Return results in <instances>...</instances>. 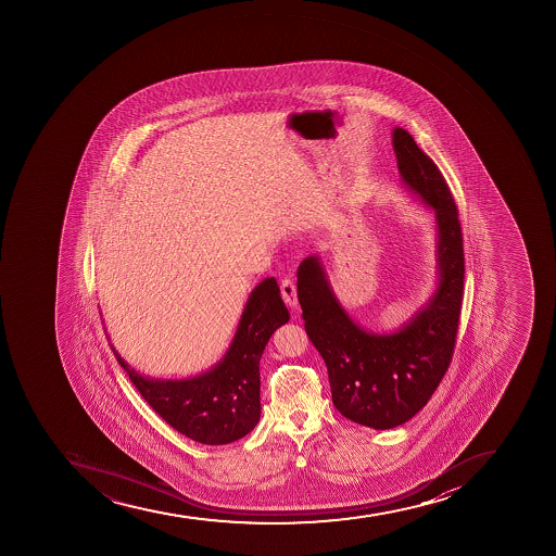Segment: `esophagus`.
Masks as SVG:
<instances>
[{
	"mask_svg": "<svg viewBox=\"0 0 556 556\" xmlns=\"http://www.w3.org/2000/svg\"><path fill=\"white\" fill-rule=\"evenodd\" d=\"M280 295L285 299L286 304L295 309L296 304H299V300H296V286L290 277H285V279L280 280Z\"/></svg>",
	"mask_w": 556,
	"mask_h": 556,
	"instance_id": "obj_1",
	"label": "esophagus"
}]
</instances>
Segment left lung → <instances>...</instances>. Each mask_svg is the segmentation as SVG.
<instances>
[{"instance_id":"obj_1","label":"left lung","mask_w":556,"mask_h":556,"mask_svg":"<svg viewBox=\"0 0 556 556\" xmlns=\"http://www.w3.org/2000/svg\"><path fill=\"white\" fill-rule=\"evenodd\" d=\"M393 148L405 187L435 212L438 288L396 332L375 334L346 315L318 256L300 263L305 332L329 371L332 403L350 421L389 430L418 414L452 363L464 291L463 229L438 165L403 128Z\"/></svg>"}]
</instances>
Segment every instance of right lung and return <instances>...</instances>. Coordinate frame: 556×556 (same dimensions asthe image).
I'll list each match as a JSON object with an SVG mask.
<instances>
[{
	"instance_id": "obj_1",
	"label": "right lung",
	"mask_w": 556,
	"mask_h": 556,
	"mask_svg": "<svg viewBox=\"0 0 556 556\" xmlns=\"http://www.w3.org/2000/svg\"><path fill=\"white\" fill-rule=\"evenodd\" d=\"M290 313L274 277L261 280L247 300L237 334L220 363L192 379L162 380L135 371L114 349L143 400L162 419L201 444H229L254 430L261 416L260 361L270 336Z\"/></svg>"
}]
</instances>
